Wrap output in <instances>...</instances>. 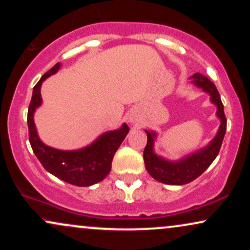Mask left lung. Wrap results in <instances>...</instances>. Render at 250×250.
Returning <instances> with one entry per match:
<instances>
[{"label":"left lung","instance_id":"8db88e82","mask_svg":"<svg viewBox=\"0 0 250 250\" xmlns=\"http://www.w3.org/2000/svg\"><path fill=\"white\" fill-rule=\"evenodd\" d=\"M190 79L191 83H194L196 87L202 88L203 91L210 95L211 103H214L217 107L216 115L221 120V125L216 136L211 140V142L207 147L200 149V150L183 157L179 161H168L161 156H157L154 153V141L155 137H156V133L146 130L148 137L147 146L143 151L146 169L153 179L159 181V182L166 183V185L181 186L197 179L216 159L226 134L227 119L220 94L215 84L208 77L201 75L199 73L194 74Z\"/></svg>","mask_w":250,"mask_h":250}]
</instances>
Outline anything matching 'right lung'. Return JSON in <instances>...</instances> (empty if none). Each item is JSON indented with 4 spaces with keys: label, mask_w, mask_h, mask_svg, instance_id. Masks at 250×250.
I'll use <instances>...</instances> for the list:
<instances>
[{
    "label": "right lung",
    "mask_w": 250,
    "mask_h": 250,
    "mask_svg": "<svg viewBox=\"0 0 250 250\" xmlns=\"http://www.w3.org/2000/svg\"><path fill=\"white\" fill-rule=\"evenodd\" d=\"M60 67L61 63H56L41 77L33 89L27 119L29 142L34 154L45 170L70 185L77 187H89L104 180L105 176L110 173L114 155L127 136L129 127L123 123L120 129L102 134L91 145L79 150H59L45 146L37 135L34 123V113L36 108L42 104V82L47 77L55 74Z\"/></svg>",
    "instance_id": "right-lung-1"
}]
</instances>
